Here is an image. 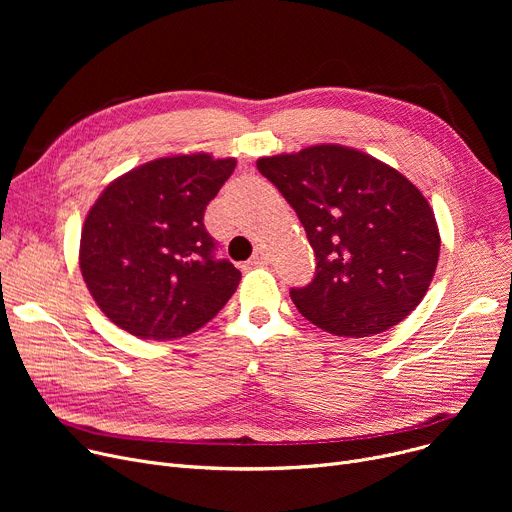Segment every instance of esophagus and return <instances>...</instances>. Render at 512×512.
Segmentation results:
<instances>
[{"instance_id":"esophagus-1","label":"esophagus","mask_w":512,"mask_h":512,"mask_svg":"<svg viewBox=\"0 0 512 512\" xmlns=\"http://www.w3.org/2000/svg\"><path fill=\"white\" fill-rule=\"evenodd\" d=\"M249 263H251V265H265V263H270V253H267L265 249H259V251L253 253V257H251Z\"/></svg>"}]
</instances>
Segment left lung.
<instances>
[{
    "label": "left lung",
    "instance_id": "8db88e82",
    "mask_svg": "<svg viewBox=\"0 0 512 512\" xmlns=\"http://www.w3.org/2000/svg\"><path fill=\"white\" fill-rule=\"evenodd\" d=\"M257 170L297 211L313 247L315 278L290 290L311 324L363 338L390 330L423 301L440 232L409 178L342 145L261 157Z\"/></svg>",
    "mask_w": 512,
    "mask_h": 512
}]
</instances>
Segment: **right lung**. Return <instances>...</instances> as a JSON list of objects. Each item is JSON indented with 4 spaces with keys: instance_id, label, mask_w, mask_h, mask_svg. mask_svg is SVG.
<instances>
[{
    "instance_id": "right-lung-1",
    "label": "right lung",
    "mask_w": 512,
    "mask_h": 512,
    "mask_svg": "<svg viewBox=\"0 0 512 512\" xmlns=\"http://www.w3.org/2000/svg\"><path fill=\"white\" fill-rule=\"evenodd\" d=\"M236 159L159 157L116 178L80 234V272L97 307L143 340L203 328L234 294L240 272L215 257L203 224Z\"/></svg>"
}]
</instances>
